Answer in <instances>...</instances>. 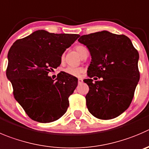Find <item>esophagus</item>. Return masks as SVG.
<instances>
[{
    "label": "esophagus",
    "mask_w": 149,
    "mask_h": 149,
    "mask_svg": "<svg viewBox=\"0 0 149 149\" xmlns=\"http://www.w3.org/2000/svg\"><path fill=\"white\" fill-rule=\"evenodd\" d=\"M83 83V79L82 78H78V83L80 84V83Z\"/></svg>",
    "instance_id": "obj_1"
}]
</instances>
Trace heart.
Returning a JSON list of instances; mask_svg holds the SVG:
<instances>
[{
	"instance_id": "heart-1",
	"label": "heart",
	"mask_w": 149,
	"mask_h": 149,
	"mask_svg": "<svg viewBox=\"0 0 149 149\" xmlns=\"http://www.w3.org/2000/svg\"><path fill=\"white\" fill-rule=\"evenodd\" d=\"M75 49L80 56H83L85 51L86 50V48L85 47L82 46V45H77L75 47ZM64 72L69 75L72 76V77H80V74L83 72V69L81 68H77V67H69L66 68L64 69Z\"/></svg>"
}]
</instances>
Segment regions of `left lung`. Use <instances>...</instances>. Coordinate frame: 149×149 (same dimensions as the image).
<instances>
[{
    "mask_svg": "<svg viewBox=\"0 0 149 149\" xmlns=\"http://www.w3.org/2000/svg\"><path fill=\"white\" fill-rule=\"evenodd\" d=\"M78 42L87 47L91 56L89 79L83 80L89 87L88 110L100 119L116 118L130 107L134 97L140 80L139 53L125 35L106 31L83 35ZM95 76L103 79L93 82L91 78Z\"/></svg>",
    "mask_w": 149,
    "mask_h": 149,
    "instance_id": "left-lung-1",
    "label": "left lung"
}]
</instances>
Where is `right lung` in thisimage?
Listing matches in <instances>:
<instances>
[{
    "label": "right lung",
    "mask_w": 149,
    "mask_h": 149,
    "mask_svg": "<svg viewBox=\"0 0 149 149\" xmlns=\"http://www.w3.org/2000/svg\"><path fill=\"white\" fill-rule=\"evenodd\" d=\"M79 36L39 30L10 48L6 76L15 100L33 121L52 122L67 110L77 78L62 72L55 81L48 73L60 66L63 52Z\"/></svg>",
    "instance_id": "add662e5"
}]
</instances>
